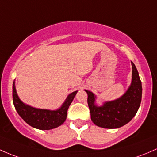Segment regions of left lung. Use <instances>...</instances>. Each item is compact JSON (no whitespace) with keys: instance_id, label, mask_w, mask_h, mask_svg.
<instances>
[{"instance_id":"1","label":"left lung","mask_w":157,"mask_h":157,"mask_svg":"<svg viewBox=\"0 0 157 157\" xmlns=\"http://www.w3.org/2000/svg\"><path fill=\"white\" fill-rule=\"evenodd\" d=\"M132 82L122 96L111 101H105L98 106L96 95L90 90L88 94V104L90 119L98 126L104 128H118L126 125L138 112L142 97V85L138 70L132 62Z\"/></svg>"}]
</instances>
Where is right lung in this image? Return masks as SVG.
Segmentation results:
<instances>
[{"label": "right lung", "instance_id": "obj_1", "mask_svg": "<svg viewBox=\"0 0 157 157\" xmlns=\"http://www.w3.org/2000/svg\"><path fill=\"white\" fill-rule=\"evenodd\" d=\"M78 90L69 94L62 106L57 109H38L24 103L19 99L15 86L13 83V101L17 113L30 126L40 130H50L62 125L66 121L67 110Z\"/></svg>", "mask_w": 157, "mask_h": 157}]
</instances>
